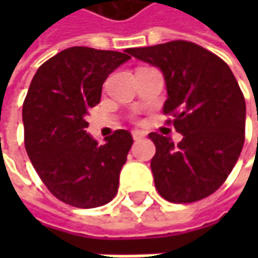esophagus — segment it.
Listing matches in <instances>:
<instances>
[{"label": "esophagus", "instance_id": "esophagus-1", "mask_svg": "<svg viewBox=\"0 0 258 258\" xmlns=\"http://www.w3.org/2000/svg\"><path fill=\"white\" fill-rule=\"evenodd\" d=\"M132 136H134L135 141H139V139L145 138L146 135H145V132H142V131H134V132H132Z\"/></svg>", "mask_w": 258, "mask_h": 258}]
</instances>
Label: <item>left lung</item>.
<instances>
[{
    "mask_svg": "<svg viewBox=\"0 0 258 258\" xmlns=\"http://www.w3.org/2000/svg\"><path fill=\"white\" fill-rule=\"evenodd\" d=\"M131 54L158 67L182 141L149 134L156 146L151 161L155 186L166 201L195 203L215 192L241 154L245 100L231 69L218 55L189 41L132 48Z\"/></svg>",
    "mask_w": 258,
    "mask_h": 258,
    "instance_id": "left-lung-1",
    "label": "left lung"
}]
</instances>
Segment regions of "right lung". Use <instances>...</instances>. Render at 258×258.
<instances>
[{
	"mask_svg": "<svg viewBox=\"0 0 258 258\" xmlns=\"http://www.w3.org/2000/svg\"><path fill=\"white\" fill-rule=\"evenodd\" d=\"M127 53V51H126ZM131 55L70 47L40 66L23 104L25 151L48 191L77 208L112 201L134 144L119 129L99 144L86 132L107 76Z\"/></svg>",
	"mask_w": 258,
	"mask_h": 258,
	"instance_id": "obj_1",
	"label": "right lung"
}]
</instances>
